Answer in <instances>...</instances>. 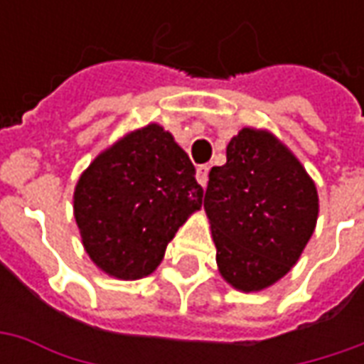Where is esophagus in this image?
Instances as JSON below:
<instances>
[{
    "mask_svg": "<svg viewBox=\"0 0 364 364\" xmlns=\"http://www.w3.org/2000/svg\"><path fill=\"white\" fill-rule=\"evenodd\" d=\"M197 181L200 187H206V183H208V166L197 167Z\"/></svg>",
    "mask_w": 364,
    "mask_h": 364,
    "instance_id": "esophagus-1",
    "label": "esophagus"
}]
</instances>
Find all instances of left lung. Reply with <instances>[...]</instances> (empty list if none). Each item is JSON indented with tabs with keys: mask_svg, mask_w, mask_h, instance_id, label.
<instances>
[{
	"mask_svg": "<svg viewBox=\"0 0 364 364\" xmlns=\"http://www.w3.org/2000/svg\"><path fill=\"white\" fill-rule=\"evenodd\" d=\"M205 213L222 279L259 292L296 265L320 213L318 189L300 159L269 130L245 127L208 173Z\"/></svg>",
	"mask_w": 364,
	"mask_h": 364,
	"instance_id": "1",
	"label": "left lung"
}]
</instances>
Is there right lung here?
Returning <instances> with one entry per match:
<instances>
[{"label": "right lung", "instance_id": "add662e5", "mask_svg": "<svg viewBox=\"0 0 364 364\" xmlns=\"http://www.w3.org/2000/svg\"><path fill=\"white\" fill-rule=\"evenodd\" d=\"M203 187L171 132L156 122L119 138L80 175L74 216L90 259L109 277L151 274L191 214Z\"/></svg>", "mask_w": 364, "mask_h": 364}]
</instances>
